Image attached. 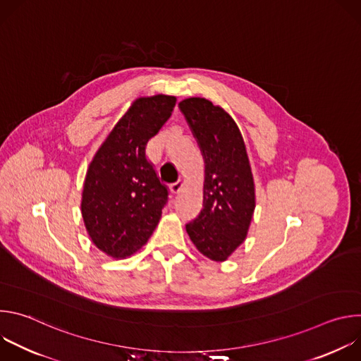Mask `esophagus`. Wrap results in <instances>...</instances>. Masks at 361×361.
Listing matches in <instances>:
<instances>
[{
    "instance_id": "esophagus-1",
    "label": "esophagus",
    "mask_w": 361,
    "mask_h": 361,
    "mask_svg": "<svg viewBox=\"0 0 361 361\" xmlns=\"http://www.w3.org/2000/svg\"><path fill=\"white\" fill-rule=\"evenodd\" d=\"M181 190H183V183H181V181H177V183H174V184L170 185V191H171L173 194H178Z\"/></svg>"
}]
</instances>
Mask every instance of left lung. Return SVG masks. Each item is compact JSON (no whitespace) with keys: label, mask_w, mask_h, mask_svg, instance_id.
<instances>
[{"label":"left lung","mask_w":361,"mask_h":361,"mask_svg":"<svg viewBox=\"0 0 361 361\" xmlns=\"http://www.w3.org/2000/svg\"><path fill=\"white\" fill-rule=\"evenodd\" d=\"M204 159V207L185 226L197 250L221 263L243 244L255 209V187L241 131L233 117L202 97L178 102Z\"/></svg>","instance_id":"obj_1"}]
</instances>
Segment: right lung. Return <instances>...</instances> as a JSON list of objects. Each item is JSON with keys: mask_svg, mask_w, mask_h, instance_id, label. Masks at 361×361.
<instances>
[{"mask_svg": "<svg viewBox=\"0 0 361 361\" xmlns=\"http://www.w3.org/2000/svg\"><path fill=\"white\" fill-rule=\"evenodd\" d=\"M176 101L166 94L135 98L88 166L81 214L94 245L111 259L137 252L161 219L169 191L147 161L145 145L167 123Z\"/></svg>", "mask_w": 361, "mask_h": 361, "instance_id": "right-lung-1", "label": "right lung"}]
</instances>
